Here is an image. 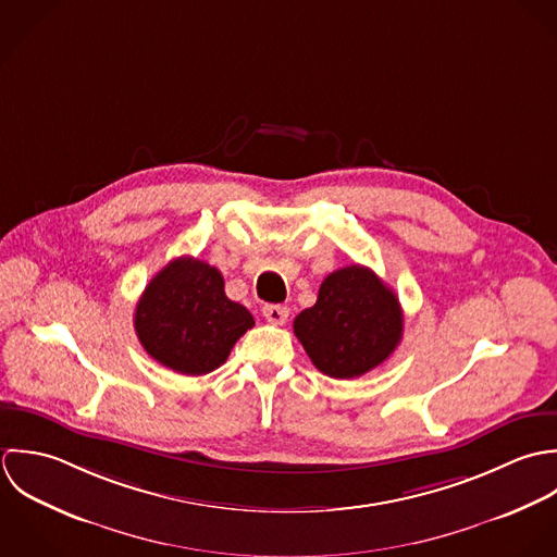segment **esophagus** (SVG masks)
I'll list each match as a JSON object with an SVG mask.
<instances>
[{
  "mask_svg": "<svg viewBox=\"0 0 557 557\" xmlns=\"http://www.w3.org/2000/svg\"><path fill=\"white\" fill-rule=\"evenodd\" d=\"M262 317L273 323V325H284L286 319H288V308L286 306H264L262 308Z\"/></svg>",
  "mask_w": 557,
  "mask_h": 557,
  "instance_id": "34e87169",
  "label": "esophagus"
}]
</instances>
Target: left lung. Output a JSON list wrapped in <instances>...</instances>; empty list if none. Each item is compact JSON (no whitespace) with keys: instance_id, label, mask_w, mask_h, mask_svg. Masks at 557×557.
<instances>
[{"instance_id":"obj_1","label":"left lung","mask_w":557,"mask_h":557,"mask_svg":"<svg viewBox=\"0 0 557 557\" xmlns=\"http://www.w3.org/2000/svg\"><path fill=\"white\" fill-rule=\"evenodd\" d=\"M293 327L323 374L357 379L396 350L403 308L374 271L350 264L323 280L317 304L304 310Z\"/></svg>"}]
</instances>
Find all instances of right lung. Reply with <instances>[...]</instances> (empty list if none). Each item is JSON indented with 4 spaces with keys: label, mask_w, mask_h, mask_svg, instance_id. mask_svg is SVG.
<instances>
[{
    "label": "right lung",
    "mask_w": 557,
    "mask_h": 557,
    "mask_svg": "<svg viewBox=\"0 0 557 557\" xmlns=\"http://www.w3.org/2000/svg\"><path fill=\"white\" fill-rule=\"evenodd\" d=\"M251 327L249 310L225 297L222 273L191 256L165 264L135 308V332L146 352L187 376L220 368Z\"/></svg>",
    "instance_id": "1"
}]
</instances>
